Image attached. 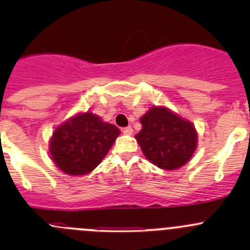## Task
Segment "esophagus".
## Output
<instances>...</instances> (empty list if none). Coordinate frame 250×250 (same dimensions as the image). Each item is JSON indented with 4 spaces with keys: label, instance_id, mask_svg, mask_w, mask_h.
Instances as JSON below:
<instances>
[{
    "label": "esophagus",
    "instance_id": "34e87169",
    "mask_svg": "<svg viewBox=\"0 0 250 250\" xmlns=\"http://www.w3.org/2000/svg\"><path fill=\"white\" fill-rule=\"evenodd\" d=\"M122 132H123V134H125V135H132L133 134V128L132 127H125V128H123Z\"/></svg>",
    "mask_w": 250,
    "mask_h": 250
}]
</instances>
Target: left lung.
Returning <instances> with one entry per match:
<instances>
[{
  "label": "left lung",
  "mask_w": 250,
  "mask_h": 250,
  "mask_svg": "<svg viewBox=\"0 0 250 250\" xmlns=\"http://www.w3.org/2000/svg\"><path fill=\"white\" fill-rule=\"evenodd\" d=\"M135 135L145 157L161 169L174 170L190 161L197 147L195 125L165 106L151 107Z\"/></svg>",
  "instance_id": "8db88e82"
}]
</instances>
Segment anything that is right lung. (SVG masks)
<instances>
[{"label":"right lung","instance_id":"1","mask_svg":"<svg viewBox=\"0 0 250 250\" xmlns=\"http://www.w3.org/2000/svg\"><path fill=\"white\" fill-rule=\"evenodd\" d=\"M120 129L90 111L80 112L55 128L49 152L55 166L69 175H84L109 152Z\"/></svg>","mask_w":250,"mask_h":250}]
</instances>
